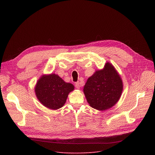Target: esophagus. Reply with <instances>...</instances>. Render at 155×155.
<instances>
[{
    "mask_svg": "<svg viewBox=\"0 0 155 155\" xmlns=\"http://www.w3.org/2000/svg\"><path fill=\"white\" fill-rule=\"evenodd\" d=\"M75 87H76V88H77V89H80V82H79L75 83Z\"/></svg>",
    "mask_w": 155,
    "mask_h": 155,
    "instance_id": "34e87169",
    "label": "esophagus"
}]
</instances>
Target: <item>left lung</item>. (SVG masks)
<instances>
[{
	"instance_id": "1",
	"label": "left lung",
	"mask_w": 155,
	"mask_h": 155,
	"mask_svg": "<svg viewBox=\"0 0 155 155\" xmlns=\"http://www.w3.org/2000/svg\"><path fill=\"white\" fill-rule=\"evenodd\" d=\"M83 91L91 107L105 110L120 99L123 91V80L114 67L107 62L103 69L95 71L88 78Z\"/></svg>"
}]
</instances>
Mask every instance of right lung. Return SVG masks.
Returning a JSON list of instances; mask_svg holds the SVG:
<instances>
[{"instance_id":"1","label":"right lung","mask_w":155,"mask_h":155,"mask_svg":"<svg viewBox=\"0 0 155 155\" xmlns=\"http://www.w3.org/2000/svg\"><path fill=\"white\" fill-rule=\"evenodd\" d=\"M74 85L64 81L55 73L43 75L35 87L38 101L46 108L57 110L62 107Z\"/></svg>"}]
</instances>
